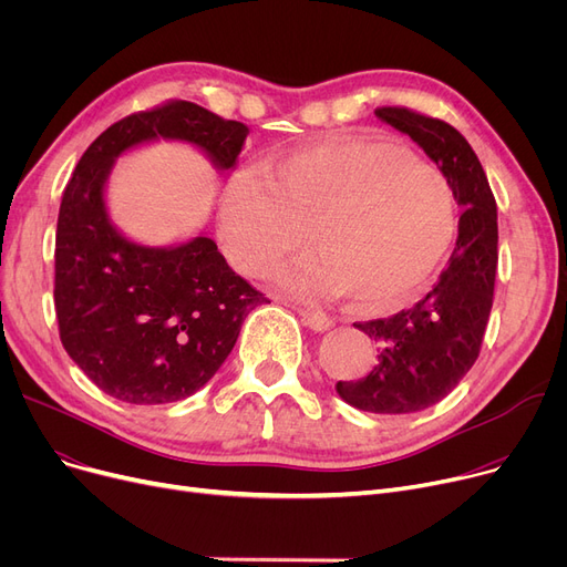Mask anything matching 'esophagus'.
<instances>
[{
  "instance_id": "obj_1",
  "label": "esophagus",
  "mask_w": 567,
  "mask_h": 567,
  "mask_svg": "<svg viewBox=\"0 0 567 567\" xmlns=\"http://www.w3.org/2000/svg\"><path fill=\"white\" fill-rule=\"evenodd\" d=\"M296 310H299V315H301V319H303V323L308 326V329H312L317 333L329 331L331 326H333V317H329L323 310H319L315 306H299Z\"/></svg>"
}]
</instances>
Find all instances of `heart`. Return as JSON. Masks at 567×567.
Here are the masks:
<instances>
[{
  "instance_id": "b5f03b06",
  "label": "heart",
  "mask_w": 567,
  "mask_h": 567,
  "mask_svg": "<svg viewBox=\"0 0 567 567\" xmlns=\"http://www.w3.org/2000/svg\"><path fill=\"white\" fill-rule=\"evenodd\" d=\"M216 223L227 261L246 276L301 250L310 229L319 257L278 266L271 280L293 293H349L365 310H389L409 301L449 252L457 208L449 182L409 148L333 137L231 176Z\"/></svg>"
}]
</instances>
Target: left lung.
<instances>
[{
    "mask_svg": "<svg viewBox=\"0 0 567 567\" xmlns=\"http://www.w3.org/2000/svg\"><path fill=\"white\" fill-rule=\"evenodd\" d=\"M374 114L423 148L462 208L455 250L436 285L409 310L353 323L379 344V361L365 377L336 383L361 411L413 413L449 395L481 353L498 261L496 202L478 156L451 124L406 107Z\"/></svg>",
    "mask_w": 567,
    "mask_h": 567,
    "instance_id": "8db88e82",
    "label": "left lung"
}]
</instances>
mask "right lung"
<instances>
[{"label": "right lung", "instance_id": "right-lung-1", "mask_svg": "<svg viewBox=\"0 0 567 567\" xmlns=\"http://www.w3.org/2000/svg\"><path fill=\"white\" fill-rule=\"evenodd\" d=\"M248 128L188 101L131 114L101 133L64 190L54 244L59 336L103 393L167 404L197 393L225 363L264 293L236 276L204 231L172 246H142L107 208L114 163L158 140L195 146L220 174Z\"/></svg>", "mask_w": 567, "mask_h": 567}]
</instances>
